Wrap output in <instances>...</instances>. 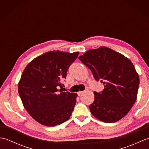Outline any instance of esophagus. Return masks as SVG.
<instances>
[{"label":"esophagus","instance_id":"esophagus-1","mask_svg":"<svg viewBox=\"0 0 149 149\" xmlns=\"http://www.w3.org/2000/svg\"><path fill=\"white\" fill-rule=\"evenodd\" d=\"M83 93V91H78L77 92V95H78V96H80Z\"/></svg>","mask_w":149,"mask_h":149}]
</instances>
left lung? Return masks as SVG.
<instances>
[{
    "mask_svg": "<svg viewBox=\"0 0 149 149\" xmlns=\"http://www.w3.org/2000/svg\"><path fill=\"white\" fill-rule=\"evenodd\" d=\"M79 59L92 72L95 79L104 84L100 93L94 91L90 111L95 118L113 123L124 117L136 100L140 78L132 62L106 47L89 50Z\"/></svg>",
    "mask_w": 149,
    "mask_h": 149,
    "instance_id": "1",
    "label": "left lung"
}]
</instances>
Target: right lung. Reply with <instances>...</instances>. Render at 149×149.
<instances>
[{
    "label": "right lung",
    "mask_w": 149,
    "mask_h": 149,
    "mask_svg": "<svg viewBox=\"0 0 149 149\" xmlns=\"http://www.w3.org/2000/svg\"><path fill=\"white\" fill-rule=\"evenodd\" d=\"M79 53L47 52L25 68L18 84V93L25 109L41 124L52 127L70 118L77 95L58 88Z\"/></svg>",
    "instance_id": "1"
}]
</instances>
